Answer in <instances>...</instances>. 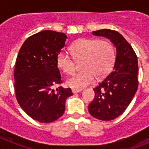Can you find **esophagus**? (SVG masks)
Listing matches in <instances>:
<instances>
[{
  "label": "esophagus",
  "instance_id": "esophagus-1",
  "mask_svg": "<svg viewBox=\"0 0 149 149\" xmlns=\"http://www.w3.org/2000/svg\"><path fill=\"white\" fill-rule=\"evenodd\" d=\"M82 89H72V93H80L81 92Z\"/></svg>",
  "mask_w": 149,
  "mask_h": 149
}]
</instances>
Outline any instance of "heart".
Wrapping results in <instances>:
<instances>
[{"instance_id": "heart-1", "label": "heart", "mask_w": 149, "mask_h": 149, "mask_svg": "<svg viewBox=\"0 0 149 149\" xmlns=\"http://www.w3.org/2000/svg\"><path fill=\"white\" fill-rule=\"evenodd\" d=\"M72 56L63 50L56 57V64L63 72L72 74L75 70V60L82 62L83 71L68 79L67 84L72 88L82 89L94 82L96 77L106 75L111 69L115 60V51L111 44L106 41L94 39H81L71 47ZM74 57L73 58V56Z\"/></svg>"}]
</instances>
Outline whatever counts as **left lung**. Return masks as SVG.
Listing matches in <instances>:
<instances>
[{
  "instance_id": "obj_1",
  "label": "left lung",
  "mask_w": 149,
  "mask_h": 149,
  "mask_svg": "<svg viewBox=\"0 0 149 149\" xmlns=\"http://www.w3.org/2000/svg\"><path fill=\"white\" fill-rule=\"evenodd\" d=\"M93 36L110 39L116 50L112 72L94 89L95 98L88 107L95 119L110 121L123 113L138 88L137 56L131 45L119 32L102 29Z\"/></svg>"
}]
</instances>
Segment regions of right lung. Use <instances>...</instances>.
<instances>
[{
  "label": "right lung",
  "mask_w": 149,
  "mask_h": 149,
  "mask_svg": "<svg viewBox=\"0 0 149 149\" xmlns=\"http://www.w3.org/2000/svg\"><path fill=\"white\" fill-rule=\"evenodd\" d=\"M66 39L65 33L43 30L27 38L17 56L14 72L16 99L29 116L42 123L61 117L65 100L72 95L70 88L54 89L63 82L56 57Z\"/></svg>",
  "instance_id": "add662e5"
}]
</instances>
